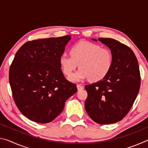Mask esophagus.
Listing matches in <instances>:
<instances>
[{
    "label": "esophagus",
    "instance_id": "1",
    "mask_svg": "<svg viewBox=\"0 0 148 148\" xmlns=\"http://www.w3.org/2000/svg\"><path fill=\"white\" fill-rule=\"evenodd\" d=\"M77 90H78V91H80V90L84 89V87L82 86V85H80V84H77Z\"/></svg>",
    "mask_w": 148,
    "mask_h": 148
}]
</instances>
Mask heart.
Masks as SVG:
<instances>
[{
  "instance_id": "1",
  "label": "heart",
  "mask_w": 148,
  "mask_h": 148,
  "mask_svg": "<svg viewBox=\"0 0 148 148\" xmlns=\"http://www.w3.org/2000/svg\"><path fill=\"white\" fill-rule=\"evenodd\" d=\"M71 56L62 55L59 63L63 73L71 75L78 66L80 69L69 77L72 82L88 79L91 82L103 79L109 74L113 65V56L109 49L99 44L81 41L70 49Z\"/></svg>"
}]
</instances>
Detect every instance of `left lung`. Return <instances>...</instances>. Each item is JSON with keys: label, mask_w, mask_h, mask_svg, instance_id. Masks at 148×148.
<instances>
[{"label": "left lung", "mask_w": 148, "mask_h": 148, "mask_svg": "<svg viewBox=\"0 0 148 148\" xmlns=\"http://www.w3.org/2000/svg\"><path fill=\"white\" fill-rule=\"evenodd\" d=\"M99 40L111 50L113 65L103 79L85 86L88 95L85 108L95 122L112 124L128 114L136 98L141 80L139 65L134 52L126 45L112 38Z\"/></svg>", "instance_id": "8db88e82"}]
</instances>
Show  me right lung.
Instances as JSON below:
<instances>
[{
  "label": "right lung",
  "instance_id": "right-lung-1",
  "mask_svg": "<svg viewBox=\"0 0 148 148\" xmlns=\"http://www.w3.org/2000/svg\"><path fill=\"white\" fill-rule=\"evenodd\" d=\"M70 35L29 41L18 49L9 71V82L17 107L32 121L47 123L63 110L77 91L62 73L59 59Z\"/></svg>",
  "mask_w": 148,
  "mask_h": 148
}]
</instances>
